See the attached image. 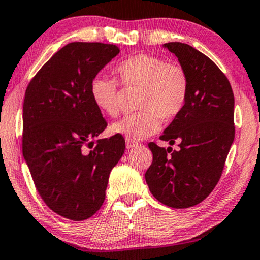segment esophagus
Masks as SVG:
<instances>
[{
	"label": "esophagus",
	"mask_w": 260,
	"mask_h": 260,
	"mask_svg": "<svg viewBox=\"0 0 260 260\" xmlns=\"http://www.w3.org/2000/svg\"><path fill=\"white\" fill-rule=\"evenodd\" d=\"M138 143H135V142H133V141H129V140H126V148L129 149H134V148H137L138 147Z\"/></svg>",
	"instance_id": "1"
}]
</instances>
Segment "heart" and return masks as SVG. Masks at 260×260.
I'll use <instances>...</instances> for the list:
<instances>
[{
	"label": "heart",
	"mask_w": 260,
	"mask_h": 260,
	"mask_svg": "<svg viewBox=\"0 0 260 260\" xmlns=\"http://www.w3.org/2000/svg\"><path fill=\"white\" fill-rule=\"evenodd\" d=\"M116 73L124 86L141 88L138 109L142 111L113 123L112 134L134 142L145 140L159 130L161 118L173 119L182 111L188 94V76L182 66L156 55L137 54L119 62ZM90 91L101 111L118 115L119 84L115 78L98 74L91 81Z\"/></svg>",
	"instance_id": "heart-1"
}]
</instances>
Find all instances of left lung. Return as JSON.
<instances>
[{"label":"left lung","instance_id":"left-lung-1","mask_svg":"<svg viewBox=\"0 0 260 260\" xmlns=\"http://www.w3.org/2000/svg\"><path fill=\"white\" fill-rule=\"evenodd\" d=\"M163 47L188 76L182 111L163 131L162 141H179L180 150L150 142L152 163L145 173L151 194L163 205L188 208L204 201L221 176L234 140V95L229 79L204 53L181 42Z\"/></svg>","mask_w":260,"mask_h":260}]
</instances>
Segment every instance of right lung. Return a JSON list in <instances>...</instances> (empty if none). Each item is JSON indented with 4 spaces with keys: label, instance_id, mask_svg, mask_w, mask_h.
I'll return each mask as SVG.
<instances>
[{
    "label": "right lung",
    "instance_id": "add662e5",
    "mask_svg": "<svg viewBox=\"0 0 260 260\" xmlns=\"http://www.w3.org/2000/svg\"><path fill=\"white\" fill-rule=\"evenodd\" d=\"M118 53L116 45L71 42L39 70L24 94V161L45 204L73 221L102 207L110 172L125 150L122 135L92 141L108 123L92 101L91 81Z\"/></svg>",
    "mask_w": 260,
    "mask_h": 260
}]
</instances>
